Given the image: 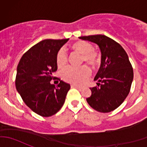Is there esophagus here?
I'll return each mask as SVG.
<instances>
[{
  "mask_svg": "<svg viewBox=\"0 0 147 147\" xmlns=\"http://www.w3.org/2000/svg\"><path fill=\"white\" fill-rule=\"evenodd\" d=\"M71 87H73V88H77L78 90H82V87H79V86H78V85H75V84H72V85H71Z\"/></svg>",
  "mask_w": 147,
  "mask_h": 147,
  "instance_id": "1",
  "label": "esophagus"
}]
</instances>
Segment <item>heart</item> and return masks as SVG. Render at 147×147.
<instances>
[{
  "instance_id": "obj_1",
  "label": "heart",
  "mask_w": 147,
  "mask_h": 147,
  "mask_svg": "<svg viewBox=\"0 0 147 147\" xmlns=\"http://www.w3.org/2000/svg\"><path fill=\"white\" fill-rule=\"evenodd\" d=\"M73 50L82 54V62L88 64L97 65L100 62L99 54L93 50L91 44L84 41H78L72 45ZM67 63V54L65 48L62 47L57 52L56 56V64L59 68L64 67ZM91 75V69L87 65H82L79 67L68 66L63 69L61 76L66 82L75 84H81Z\"/></svg>"
}]
</instances>
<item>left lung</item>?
I'll use <instances>...</instances> for the list:
<instances>
[{
    "mask_svg": "<svg viewBox=\"0 0 147 147\" xmlns=\"http://www.w3.org/2000/svg\"><path fill=\"white\" fill-rule=\"evenodd\" d=\"M80 38L97 44L101 51V65L94 80L97 86L90 88L87 102L100 112H112L121 105L131 89L134 72L125 50L118 42L104 35Z\"/></svg>",
    "mask_w": 147,
    "mask_h": 147,
    "instance_id": "8db88e82",
    "label": "left lung"
}]
</instances>
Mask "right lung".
I'll return each mask as SVG.
<instances>
[{"label": "right lung", "instance_id": "right-lung-1", "mask_svg": "<svg viewBox=\"0 0 147 147\" xmlns=\"http://www.w3.org/2000/svg\"><path fill=\"white\" fill-rule=\"evenodd\" d=\"M68 39H47L32 46L23 54L17 67L16 90L26 105L38 115L50 117L65 103L70 85L53 77L57 69V52ZM57 79L55 87L50 81Z\"/></svg>", "mask_w": 147, "mask_h": 147}]
</instances>
